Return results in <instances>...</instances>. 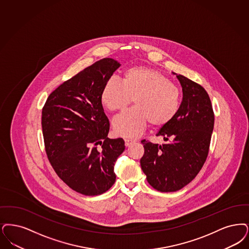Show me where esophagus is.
Wrapping results in <instances>:
<instances>
[{"label": "esophagus", "mask_w": 249, "mask_h": 249, "mask_svg": "<svg viewBox=\"0 0 249 249\" xmlns=\"http://www.w3.org/2000/svg\"><path fill=\"white\" fill-rule=\"evenodd\" d=\"M124 141H125V145H126V146H129L130 144H132V143L135 142L132 141V140L125 139Z\"/></svg>", "instance_id": "obj_1"}]
</instances>
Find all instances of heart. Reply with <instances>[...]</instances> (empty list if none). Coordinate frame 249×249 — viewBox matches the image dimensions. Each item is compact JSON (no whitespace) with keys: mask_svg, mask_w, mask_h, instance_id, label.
<instances>
[{"mask_svg":"<svg viewBox=\"0 0 249 249\" xmlns=\"http://www.w3.org/2000/svg\"><path fill=\"white\" fill-rule=\"evenodd\" d=\"M101 103L110 112L125 109L133 99L134 107L124 112L113 122L118 136L136 138L150 121L161 127L173 120L179 108L180 93L159 70L133 67L125 70L121 82L109 80L101 91Z\"/></svg>","mask_w":249,"mask_h":249,"instance_id":"heart-1","label":"heart"}]
</instances>
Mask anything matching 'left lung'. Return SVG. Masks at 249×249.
<instances>
[{
    "label": "left lung",
    "instance_id": "8db88e82",
    "mask_svg": "<svg viewBox=\"0 0 249 249\" xmlns=\"http://www.w3.org/2000/svg\"><path fill=\"white\" fill-rule=\"evenodd\" d=\"M172 74L182 88V101L176 117L157 133L169 142L159 145L142 140L144 154L140 160L150 185L163 193L179 191L196 177L207 160L214 128L206 89L182 75Z\"/></svg>",
    "mask_w": 249,
    "mask_h": 249
}]
</instances>
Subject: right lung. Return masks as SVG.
<instances>
[{"instance_id": "add662e5", "label": "right lung", "mask_w": 249, "mask_h": 249, "mask_svg": "<svg viewBox=\"0 0 249 249\" xmlns=\"http://www.w3.org/2000/svg\"><path fill=\"white\" fill-rule=\"evenodd\" d=\"M120 67L112 58L95 62L54 89L42 108L51 165L60 179L84 196L102 195L112 187L115 162L125 150L122 138L107 137L109 120L100 98L103 86Z\"/></svg>"}]
</instances>
